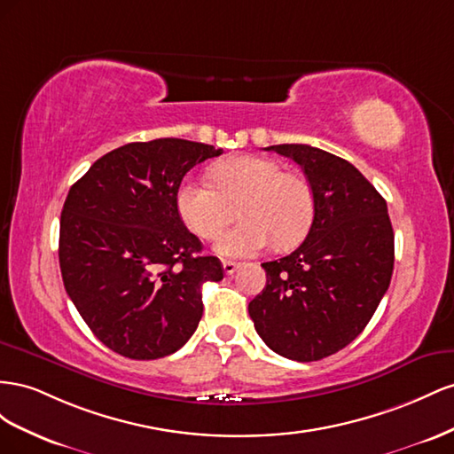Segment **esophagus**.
<instances>
[{
    "mask_svg": "<svg viewBox=\"0 0 454 454\" xmlns=\"http://www.w3.org/2000/svg\"><path fill=\"white\" fill-rule=\"evenodd\" d=\"M223 268H224V274L226 276H231L238 270V262H234V261H223Z\"/></svg>",
    "mask_w": 454,
    "mask_h": 454,
    "instance_id": "1",
    "label": "esophagus"
}]
</instances>
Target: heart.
Segmentation results:
<instances>
[{
  "instance_id": "1",
  "label": "heart",
  "mask_w": 454,
  "mask_h": 454,
  "mask_svg": "<svg viewBox=\"0 0 454 454\" xmlns=\"http://www.w3.org/2000/svg\"><path fill=\"white\" fill-rule=\"evenodd\" d=\"M213 184L186 178L176 190V209L190 231L213 239L238 213L239 224L220 236L215 249L226 256H251L274 241L278 249L301 243L312 226L316 198L312 184L283 165L239 155L216 163Z\"/></svg>"
}]
</instances>
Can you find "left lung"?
I'll use <instances>...</instances> for the list:
<instances>
[{"instance_id":"8db88e82","label":"left lung","mask_w":454,"mask_h":454,"mask_svg":"<svg viewBox=\"0 0 454 454\" xmlns=\"http://www.w3.org/2000/svg\"><path fill=\"white\" fill-rule=\"evenodd\" d=\"M266 150L302 167L316 213L299 249L262 264L266 287L249 316L276 354L317 361L352 342L379 308L394 271V230L384 198L349 161L308 145Z\"/></svg>"}]
</instances>
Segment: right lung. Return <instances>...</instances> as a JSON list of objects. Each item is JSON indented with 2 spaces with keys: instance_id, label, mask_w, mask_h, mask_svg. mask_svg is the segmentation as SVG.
I'll return each mask as SVG.
<instances>
[{
  "instance_id": "obj_1",
  "label": "right lung",
  "mask_w": 454,
  "mask_h": 454,
  "mask_svg": "<svg viewBox=\"0 0 454 454\" xmlns=\"http://www.w3.org/2000/svg\"><path fill=\"white\" fill-rule=\"evenodd\" d=\"M220 153L183 138L131 142L70 188L59 239L64 289L115 354L165 357L198 329L201 285L224 270L184 226L176 190L193 165Z\"/></svg>"
}]
</instances>
